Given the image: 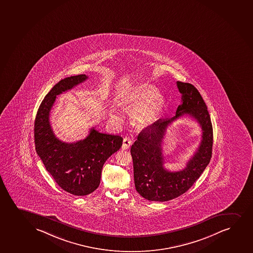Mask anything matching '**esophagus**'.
Instances as JSON below:
<instances>
[{
	"mask_svg": "<svg viewBox=\"0 0 253 253\" xmlns=\"http://www.w3.org/2000/svg\"><path fill=\"white\" fill-rule=\"evenodd\" d=\"M131 145H132V140H131L129 138L125 137V139H124V141H123V150H127V149H128L129 147H130Z\"/></svg>",
	"mask_w": 253,
	"mask_h": 253,
	"instance_id": "1",
	"label": "esophagus"
}]
</instances>
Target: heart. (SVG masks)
I'll return each mask as SVG.
<instances>
[{
	"instance_id": "1",
	"label": "heart",
	"mask_w": 253,
	"mask_h": 253,
	"mask_svg": "<svg viewBox=\"0 0 253 253\" xmlns=\"http://www.w3.org/2000/svg\"><path fill=\"white\" fill-rule=\"evenodd\" d=\"M157 94L158 90L155 87L145 84L131 88L121 96L120 106L125 110H134L132 121L137 128H143L152 125L162 110L164 98ZM115 120L119 121L120 119L115 117Z\"/></svg>"
}]
</instances>
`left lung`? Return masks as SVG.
<instances>
[{"instance_id":"8db88e82","label":"left lung","mask_w":253,"mask_h":253,"mask_svg":"<svg viewBox=\"0 0 253 253\" xmlns=\"http://www.w3.org/2000/svg\"><path fill=\"white\" fill-rule=\"evenodd\" d=\"M177 86L181 93L182 103L177 108L175 116L158 119L144 128L131 146L135 189L148 201L167 202L181 196L199 178L211 160L213 133L205 101L191 84L177 81ZM184 115L196 119L200 124L202 140L184 169L171 172L164 168L161 144L166 127Z\"/></svg>"}]
</instances>
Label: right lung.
<instances>
[{
    "instance_id": "add662e5",
    "label": "right lung",
    "mask_w": 253,
    "mask_h": 253,
    "mask_svg": "<svg viewBox=\"0 0 253 253\" xmlns=\"http://www.w3.org/2000/svg\"><path fill=\"white\" fill-rule=\"evenodd\" d=\"M85 75L65 78L45 95L35 120V144L45 169L60 187L74 196H86L98 188L101 170L107 158L122 146L119 135L90 128L88 136L77 142L57 139L50 125V112L57 95L86 81Z\"/></svg>"
}]
</instances>
